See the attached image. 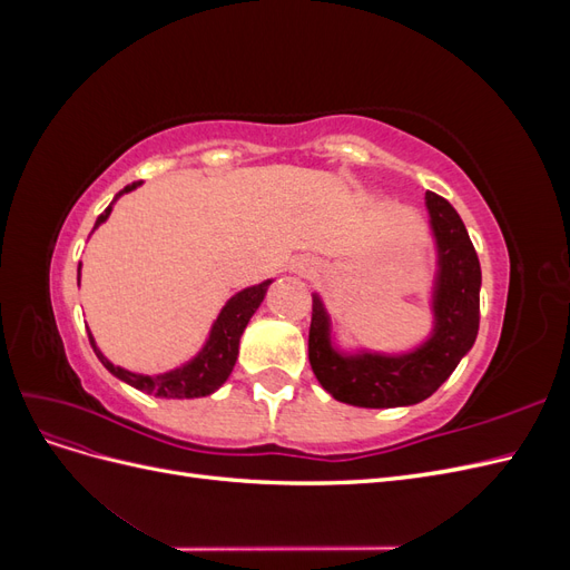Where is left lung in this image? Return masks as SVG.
Wrapping results in <instances>:
<instances>
[{
	"mask_svg": "<svg viewBox=\"0 0 570 570\" xmlns=\"http://www.w3.org/2000/svg\"><path fill=\"white\" fill-rule=\"evenodd\" d=\"M430 223L440 247V278L435 292V335L425 347L406 356L344 358L327 340V316L314 297L308 327V361L318 383L335 400L354 406L390 409L428 400L461 356L473 347L480 325V262L454 206L435 193H425Z\"/></svg>",
	"mask_w": 570,
	"mask_h": 570,
	"instance_id": "1",
	"label": "left lung"
}]
</instances>
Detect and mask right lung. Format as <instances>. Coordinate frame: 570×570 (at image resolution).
I'll return each instance as SVG.
<instances>
[{"mask_svg": "<svg viewBox=\"0 0 570 570\" xmlns=\"http://www.w3.org/2000/svg\"><path fill=\"white\" fill-rule=\"evenodd\" d=\"M137 185L140 183L126 185L118 195L130 193V189H135ZM109 214H111V204L99 214L95 228L99 226V223H105L109 218ZM78 273H80V268H78ZM268 285H271V281L237 292V295L226 306H223V312L216 318L209 342H206L202 354L189 361L187 366L164 373V375H137V373L118 368L97 350L92 335H90V344H92L97 358L105 364V368L109 373H114L116 377H120V381L137 387L140 392H147L154 396H166V400H193V396H206L228 381V375L237 361L239 337H243L245 327H247L249 318L254 316L258 304L264 302Z\"/></svg>", "mask_w": 570, "mask_h": 570, "instance_id": "add662e5", "label": "right lung"}]
</instances>
